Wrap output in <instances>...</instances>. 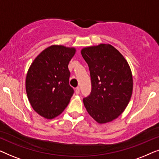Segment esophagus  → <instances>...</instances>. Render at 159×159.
Returning a JSON list of instances; mask_svg holds the SVG:
<instances>
[{"label":"esophagus","instance_id":"obj_1","mask_svg":"<svg viewBox=\"0 0 159 159\" xmlns=\"http://www.w3.org/2000/svg\"><path fill=\"white\" fill-rule=\"evenodd\" d=\"M75 93H76V94H79V93H80V88H79V87H77V88H75Z\"/></svg>","mask_w":159,"mask_h":159}]
</instances>
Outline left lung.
Here are the masks:
<instances>
[{
  "label": "left lung",
  "instance_id": "1",
  "mask_svg": "<svg viewBox=\"0 0 159 159\" xmlns=\"http://www.w3.org/2000/svg\"><path fill=\"white\" fill-rule=\"evenodd\" d=\"M82 56L88 64L92 90L83 103L88 114L100 124L116 119L129 103L132 76L124 56L109 44L84 48Z\"/></svg>",
  "mask_w": 159,
  "mask_h": 159
}]
</instances>
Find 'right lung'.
Masks as SVG:
<instances>
[{
  "mask_svg": "<svg viewBox=\"0 0 159 159\" xmlns=\"http://www.w3.org/2000/svg\"><path fill=\"white\" fill-rule=\"evenodd\" d=\"M75 51L74 48L52 45L37 56L28 70V99L33 109L45 118L61 114L74 94L68 65Z\"/></svg>",
  "mask_w": 159,
  "mask_h": 159,
  "instance_id": "1",
  "label": "right lung"
}]
</instances>
